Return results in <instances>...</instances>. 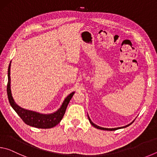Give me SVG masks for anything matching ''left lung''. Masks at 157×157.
<instances>
[{"label": "left lung", "mask_w": 157, "mask_h": 157, "mask_svg": "<svg viewBox=\"0 0 157 157\" xmlns=\"http://www.w3.org/2000/svg\"><path fill=\"white\" fill-rule=\"evenodd\" d=\"M88 118H89V122H90V123H91L93 126L94 127H95V128H97V129H102V130H108V131H114V130H117V129H122V128H124V127H128V126H129L130 124H132L133 123V122H134V121H133L131 123H129V124H127V125H125V126H124V127H116V128H105V127H100V126H98V125H97V124H94V123H93V122L91 121V119H90V118H89V115H88Z\"/></svg>", "instance_id": "1"}]
</instances>
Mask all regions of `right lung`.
<instances>
[{"mask_svg": "<svg viewBox=\"0 0 157 157\" xmlns=\"http://www.w3.org/2000/svg\"><path fill=\"white\" fill-rule=\"evenodd\" d=\"M10 67H11V62H10L9 65L8 75H7V77H8V82H7V97H8L10 105L12 106V107L14 109V110L20 116V118L22 119L23 122L25 124H28V125L41 129L52 128V127L56 126L57 124H59L60 121H62L63 115H64L66 107H67L73 95L75 94V91L71 93L65 98L60 108L55 112L44 114L36 112V111H34L25 109L18 106L15 102L14 98L12 97L11 86H10V84H11Z\"/></svg>", "mask_w": 157, "mask_h": 157, "instance_id": "right-lung-1", "label": "right lung"}]
</instances>
